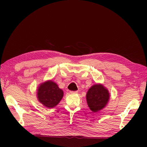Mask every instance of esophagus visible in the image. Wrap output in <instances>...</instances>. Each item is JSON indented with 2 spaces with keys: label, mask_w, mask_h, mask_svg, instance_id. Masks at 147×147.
<instances>
[{
  "label": "esophagus",
  "mask_w": 147,
  "mask_h": 147,
  "mask_svg": "<svg viewBox=\"0 0 147 147\" xmlns=\"http://www.w3.org/2000/svg\"><path fill=\"white\" fill-rule=\"evenodd\" d=\"M70 93L71 94H77L78 91H70Z\"/></svg>",
  "instance_id": "1"
}]
</instances>
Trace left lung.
Returning a JSON list of instances; mask_svg holds the SVG:
<instances>
[{"label":"left lung","instance_id":"obj_1","mask_svg":"<svg viewBox=\"0 0 147 147\" xmlns=\"http://www.w3.org/2000/svg\"><path fill=\"white\" fill-rule=\"evenodd\" d=\"M108 89L100 83L95 84L89 89L86 96L89 108L96 113L105 108L110 99Z\"/></svg>","mask_w":147,"mask_h":147}]
</instances>
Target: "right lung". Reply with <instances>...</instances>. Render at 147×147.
I'll use <instances>...</instances> for the list:
<instances>
[{
  "label": "right lung",
  "instance_id": "1",
  "mask_svg": "<svg viewBox=\"0 0 147 147\" xmlns=\"http://www.w3.org/2000/svg\"><path fill=\"white\" fill-rule=\"evenodd\" d=\"M36 93L38 101L48 109L56 107L64 96L63 91L53 80H47L40 84Z\"/></svg>",
  "mask_w": 147,
  "mask_h": 147
}]
</instances>
